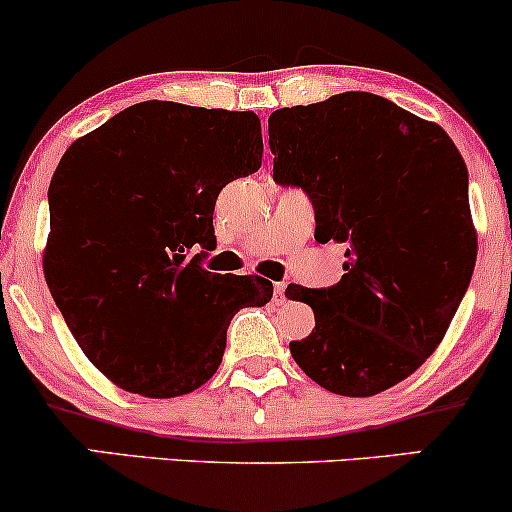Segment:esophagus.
Here are the masks:
<instances>
[{"instance_id": "obj_1", "label": "esophagus", "mask_w": 512, "mask_h": 512, "mask_svg": "<svg viewBox=\"0 0 512 512\" xmlns=\"http://www.w3.org/2000/svg\"><path fill=\"white\" fill-rule=\"evenodd\" d=\"M274 293H276V301L284 303L286 301V296H284V293H286V281H276Z\"/></svg>"}]
</instances>
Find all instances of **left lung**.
<instances>
[{"instance_id": "obj_1", "label": "left lung", "mask_w": 512, "mask_h": 512, "mask_svg": "<svg viewBox=\"0 0 512 512\" xmlns=\"http://www.w3.org/2000/svg\"><path fill=\"white\" fill-rule=\"evenodd\" d=\"M274 180L308 192L315 240L349 243L330 289L289 286L315 330L291 342L310 380L373 397L443 342L477 260L467 166L443 127L373 93L269 115Z\"/></svg>"}]
</instances>
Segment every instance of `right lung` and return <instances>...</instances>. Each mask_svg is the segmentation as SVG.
Listing matches in <instances>:
<instances>
[{"mask_svg":"<svg viewBox=\"0 0 512 512\" xmlns=\"http://www.w3.org/2000/svg\"><path fill=\"white\" fill-rule=\"evenodd\" d=\"M255 113L146 101L69 146L50 180L43 269L76 344L110 383L170 399L219 368L231 317L272 281L185 260L216 243L214 204L262 166Z\"/></svg>","mask_w":512,"mask_h":512,"instance_id":"add662e5","label":"right lung"}]
</instances>
